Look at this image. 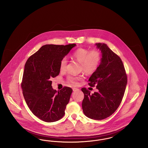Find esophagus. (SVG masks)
<instances>
[{
    "mask_svg": "<svg viewBox=\"0 0 148 148\" xmlns=\"http://www.w3.org/2000/svg\"><path fill=\"white\" fill-rule=\"evenodd\" d=\"M72 90H73V91H78V90H79V89L77 88H76V87H73V88H72Z\"/></svg>",
    "mask_w": 148,
    "mask_h": 148,
    "instance_id": "34e87169",
    "label": "esophagus"
}]
</instances>
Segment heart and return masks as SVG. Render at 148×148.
Segmentation results:
<instances>
[{
  "label": "heart",
  "instance_id": "heart-1",
  "mask_svg": "<svg viewBox=\"0 0 148 148\" xmlns=\"http://www.w3.org/2000/svg\"><path fill=\"white\" fill-rule=\"evenodd\" d=\"M72 57L81 63L82 70L86 73H92L96 70L101 62L100 53L97 50H92L79 48L76 50L72 55ZM67 58H63L60 62V69L61 71H64L67 67ZM82 76H70L69 80L71 83L77 85L78 81L81 79Z\"/></svg>",
  "mask_w": 148,
  "mask_h": 148
}]
</instances>
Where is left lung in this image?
<instances>
[{"instance_id": "left-lung-1", "label": "left lung", "mask_w": 148, "mask_h": 148, "mask_svg": "<svg viewBox=\"0 0 148 148\" xmlns=\"http://www.w3.org/2000/svg\"><path fill=\"white\" fill-rule=\"evenodd\" d=\"M101 52V62L89 78L88 85L96 86L98 92L82 88L84 99L82 107L86 116L93 120H103L118 108L124 95L127 76L121 58L105 43H96Z\"/></svg>"}]
</instances>
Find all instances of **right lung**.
<instances>
[{
  "label": "right lung",
  "instance_id": "add662e5",
  "mask_svg": "<svg viewBox=\"0 0 148 148\" xmlns=\"http://www.w3.org/2000/svg\"><path fill=\"white\" fill-rule=\"evenodd\" d=\"M76 46H43L25 64L21 85L24 98L33 114L44 121L55 122L64 115L72 90L64 87L57 91L51 79L59 75L61 61Z\"/></svg>",
  "mask_w": 148,
  "mask_h": 148
}]
</instances>
